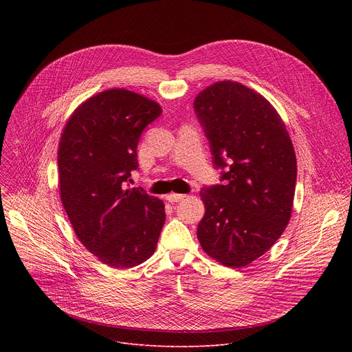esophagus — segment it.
<instances>
[{
    "label": "esophagus",
    "mask_w": 352,
    "mask_h": 352,
    "mask_svg": "<svg viewBox=\"0 0 352 352\" xmlns=\"http://www.w3.org/2000/svg\"><path fill=\"white\" fill-rule=\"evenodd\" d=\"M185 197H188L186 195H182V193H174V192H171V193H168L167 196H166V199L168 200V202H181V200H184Z\"/></svg>",
    "instance_id": "34e87169"
}]
</instances>
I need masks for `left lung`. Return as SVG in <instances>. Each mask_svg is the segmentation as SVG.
Instances as JSON below:
<instances>
[{"mask_svg":"<svg viewBox=\"0 0 352 352\" xmlns=\"http://www.w3.org/2000/svg\"><path fill=\"white\" fill-rule=\"evenodd\" d=\"M195 113L226 185L204 188L200 246L234 269L255 262L276 243L292 213L296 157L277 110L235 80L216 82L195 97Z\"/></svg>","mask_w":352,"mask_h":352,"instance_id":"left-lung-1","label":"left lung"}]
</instances>
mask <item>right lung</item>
<instances>
[{
  "label": "right lung",
  "instance_id": "1",
  "mask_svg": "<svg viewBox=\"0 0 352 352\" xmlns=\"http://www.w3.org/2000/svg\"><path fill=\"white\" fill-rule=\"evenodd\" d=\"M162 111L143 94L109 89L80 103L60 138L63 206L82 245L114 269L146 262L164 226L163 200L125 185L139 167L140 133Z\"/></svg>",
  "mask_w": 352,
  "mask_h": 352
}]
</instances>
